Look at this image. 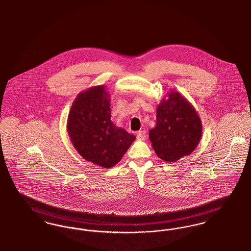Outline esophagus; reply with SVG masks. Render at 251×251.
<instances>
[{
    "label": "esophagus",
    "mask_w": 251,
    "mask_h": 251,
    "mask_svg": "<svg viewBox=\"0 0 251 251\" xmlns=\"http://www.w3.org/2000/svg\"><path fill=\"white\" fill-rule=\"evenodd\" d=\"M137 139L140 141H145L146 139V132L145 130H141L137 133Z\"/></svg>",
    "instance_id": "1"
}]
</instances>
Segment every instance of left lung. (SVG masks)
I'll return each instance as SVG.
<instances>
[{
	"mask_svg": "<svg viewBox=\"0 0 251 251\" xmlns=\"http://www.w3.org/2000/svg\"><path fill=\"white\" fill-rule=\"evenodd\" d=\"M156 117L149 139L158 158L174 162L196 149L202 135L201 120L180 93H168V99H162L158 105Z\"/></svg>",
	"mask_w": 251,
	"mask_h": 251,
	"instance_id": "8db88e82",
	"label": "left lung"
}]
</instances>
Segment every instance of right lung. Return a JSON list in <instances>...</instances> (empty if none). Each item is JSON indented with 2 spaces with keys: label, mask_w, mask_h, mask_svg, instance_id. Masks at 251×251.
Returning a JSON list of instances; mask_svg holds the SVG:
<instances>
[{
  "label": "right lung",
  "mask_w": 251,
  "mask_h": 251,
  "mask_svg": "<svg viewBox=\"0 0 251 251\" xmlns=\"http://www.w3.org/2000/svg\"><path fill=\"white\" fill-rule=\"evenodd\" d=\"M105 87L95 86L75 99L67 122L71 142L80 156L104 168L117 164L136 137L111 122Z\"/></svg>",
  "instance_id": "right-lung-1"
}]
</instances>
